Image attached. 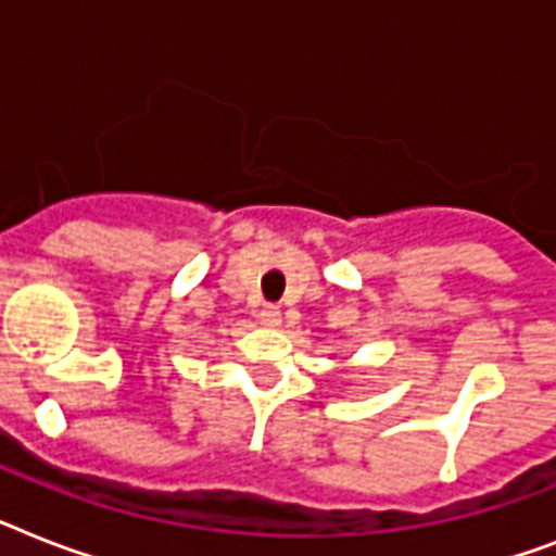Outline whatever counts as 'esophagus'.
Masks as SVG:
<instances>
[{
  "label": "esophagus",
  "instance_id": "34e87169",
  "mask_svg": "<svg viewBox=\"0 0 556 556\" xmlns=\"http://www.w3.org/2000/svg\"><path fill=\"white\" fill-rule=\"evenodd\" d=\"M260 323L268 325V328H277V325L282 323V311H279L277 305H263V308H260Z\"/></svg>",
  "mask_w": 556,
  "mask_h": 556
}]
</instances>
